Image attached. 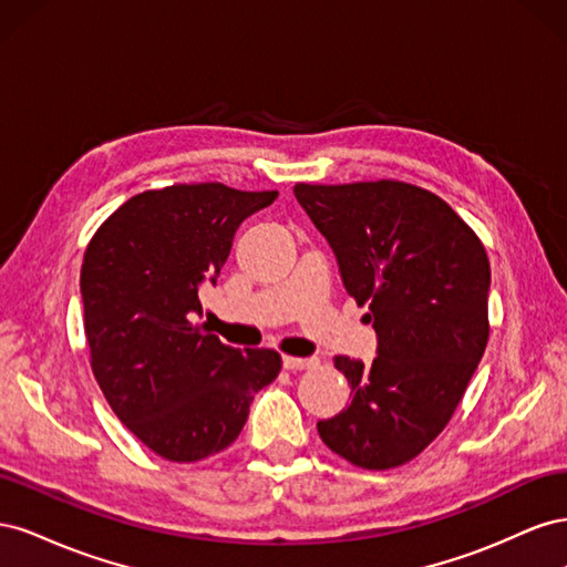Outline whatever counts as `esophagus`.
Returning <instances> with one entry per match:
<instances>
[{
  "label": "esophagus",
  "mask_w": 567,
  "mask_h": 567,
  "mask_svg": "<svg viewBox=\"0 0 567 567\" xmlns=\"http://www.w3.org/2000/svg\"><path fill=\"white\" fill-rule=\"evenodd\" d=\"M317 367L315 357H284V369L288 371H302V369H312Z\"/></svg>",
  "instance_id": "obj_1"
}]
</instances>
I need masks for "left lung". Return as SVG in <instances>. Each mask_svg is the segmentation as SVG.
I'll list each match as a JSON object with an SVG mask.
<instances>
[{
  "label": "left lung",
  "mask_w": 567,
  "mask_h": 567,
  "mask_svg": "<svg viewBox=\"0 0 567 567\" xmlns=\"http://www.w3.org/2000/svg\"><path fill=\"white\" fill-rule=\"evenodd\" d=\"M293 194L375 331L371 364L333 359L352 400L317 431L359 468L402 466L450 423L483 359L487 252L447 203L404 182L296 184Z\"/></svg>",
  "instance_id": "obj_1"
}]
</instances>
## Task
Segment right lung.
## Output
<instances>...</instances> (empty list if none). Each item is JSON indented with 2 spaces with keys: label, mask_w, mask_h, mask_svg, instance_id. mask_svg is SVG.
I'll return each instance as SVG.
<instances>
[{
  "label": "right lung",
  "mask_w": 567,
  "mask_h": 567,
  "mask_svg": "<svg viewBox=\"0 0 567 567\" xmlns=\"http://www.w3.org/2000/svg\"><path fill=\"white\" fill-rule=\"evenodd\" d=\"M277 192L175 184L130 198L84 252V336L115 416L167 461L213 456L241 433L257 390L277 379L274 350H236L196 323L236 229Z\"/></svg>",
  "instance_id": "obj_1"
}]
</instances>
